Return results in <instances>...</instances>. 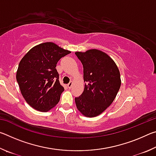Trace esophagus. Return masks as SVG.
Wrapping results in <instances>:
<instances>
[{"label": "esophagus", "mask_w": 156, "mask_h": 156, "mask_svg": "<svg viewBox=\"0 0 156 156\" xmlns=\"http://www.w3.org/2000/svg\"><path fill=\"white\" fill-rule=\"evenodd\" d=\"M72 85H73V83H72V82H70V83L67 84V87L70 89L72 87Z\"/></svg>", "instance_id": "obj_1"}]
</instances>
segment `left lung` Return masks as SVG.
Returning a JSON list of instances; mask_svg holds the SVG:
<instances>
[{"label": "left lung", "mask_w": 156, "mask_h": 156, "mask_svg": "<svg viewBox=\"0 0 156 156\" xmlns=\"http://www.w3.org/2000/svg\"><path fill=\"white\" fill-rule=\"evenodd\" d=\"M75 54L83 65L86 83L83 94L75 98L76 107L86 117H96L114 100L121 85L120 71L112 58L100 50Z\"/></svg>", "instance_id": "8db88e82"}]
</instances>
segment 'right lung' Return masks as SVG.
<instances>
[{
    "label": "right lung",
    "instance_id": "add662e5",
    "mask_svg": "<svg viewBox=\"0 0 156 156\" xmlns=\"http://www.w3.org/2000/svg\"><path fill=\"white\" fill-rule=\"evenodd\" d=\"M70 53L47 42L32 47L21 59L16 80L25 101L34 109L47 112L58 103L64 87L60 84L56 64Z\"/></svg>",
    "mask_w": 156,
    "mask_h": 156
}]
</instances>
